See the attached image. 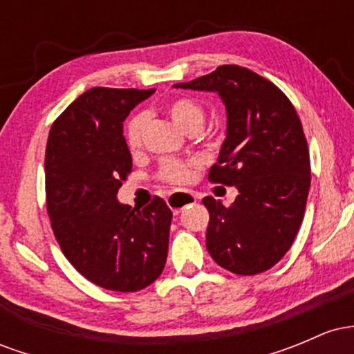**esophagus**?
<instances>
[{
  "instance_id": "esophagus-1",
  "label": "esophagus",
  "mask_w": 354,
  "mask_h": 354,
  "mask_svg": "<svg viewBox=\"0 0 354 354\" xmlns=\"http://www.w3.org/2000/svg\"><path fill=\"white\" fill-rule=\"evenodd\" d=\"M196 200V194L188 193V191H176V193H171L166 198V203H168L169 208L174 211V214H178L181 213L183 208H186L188 205H193Z\"/></svg>"
}]
</instances>
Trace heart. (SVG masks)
Here are the masks:
<instances>
[{"label": "heart", "mask_w": 354, "mask_h": 354, "mask_svg": "<svg viewBox=\"0 0 354 354\" xmlns=\"http://www.w3.org/2000/svg\"><path fill=\"white\" fill-rule=\"evenodd\" d=\"M165 108L174 123L188 133H196L205 121V109L196 100L188 98V96H178V98L168 100L165 103ZM145 123L146 116L143 113L133 115L126 123L124 141L129 151L135 153L141 146ZM158 178L168 185H181L191 178V165L188 161L166 160L160 166Z\"/></svg>", "instance_id": "heart-1"}]
</instances>
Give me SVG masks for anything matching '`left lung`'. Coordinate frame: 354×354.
Instances as JSON below:
<instances>
[{
  "label": "left lung",
  "mask_w": 354,
  "mask_h": 354,
  "mask_svg": "<svg viewBox=\"0 0 354 354\" xmlns=\"http://www.w3.org/2000/svg\"><path fill=\"white\" fill-rule=\"evenodd\" d=\"M174 86L216 91L226 104V140L208 180L239 194L231 206L203 200L211 258L234 274L263 273L288 253L306 209L311 165L298 113L276 84L238 64Z\"/></svg>",
  "instance_id": "1"
}]
</instances>
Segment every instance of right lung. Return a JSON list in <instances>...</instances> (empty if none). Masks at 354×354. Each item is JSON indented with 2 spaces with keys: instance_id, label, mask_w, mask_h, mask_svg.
I'll list each match as a JSON object with an SVG mask.
<instances>
[{
  "instance_id": "obj_1",
  "label": "right lung",
  "mask_w": 354,
  "mask_h": 354,
  "mask_svg": "<svg viewBox=\"0 0 354 354\" xmlns=\"http://www.w3.org/2000/svg\"><path fill=\"white\" fill-rule=\"evenodd\" d=\"M154 89L91 88L56 118L44 156L46 209L56 241L80 274L133 293L163 273L173 213L161 198L121 205L131 173L123 121Z\"/></svg>"
}]
</instances>
